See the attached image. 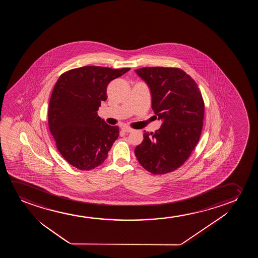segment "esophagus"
Listing matches in <instances>:
<instances>
[{
	"label": "esophagus",
	"instance_id": "esophagus-1",
	"mask_svg": "<svg viewBox=\"0 0 258 258\" xmlns=\"http://www.w3.org/2000/svg\"><path fill=\"white\" fill-rule=\"evenodd\" d=\"M122 131H123V132H125V133H131V132H132V131H133V130H132L131 127H122Z\"/></svg>",
	"mask_w": 258,
	"mask_h": 258
}]
</instances>
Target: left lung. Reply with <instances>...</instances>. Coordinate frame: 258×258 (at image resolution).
<instances>
[{
	"label": "left lung",
	"mask_w": 258,
	"mask_h": 258,
	"mask_svg": "<svg viewBox=\"0 0 258 258\" xmlns=\"http://www.w3.org/2000/svg\"><path fill=\"white\" fill-rule=\"evenodd\" d=\"M136 72L151 89L152 109L163 124L154 133H144L135 155L150 173L173 172L188 159L201 136V92L194 79L178 68L145 67Z\"/></svg>",
	"instance_id": "8db88e82"
}]
</instances>
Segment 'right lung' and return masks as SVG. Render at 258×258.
I'll use <instances>...</instances> for the list:
<instances>
[{"label": "right lung", "mask_w": 258, "mask_h": 258, "mask_svg": "<svg viewBox=\"0 0 258 258\" xmlns=\"http://www.w3.org/2000/svg\"><path fill=\"white\" fill-rule=\"evenodd\" d=\"M130 70L85 66L58 78L50 98L48 125L58 151L71 166L92 170L106 160L119 127L106 124L97 111L107 99V85Z\"/></svg>", "instance_id": "1"}]
</instances>
